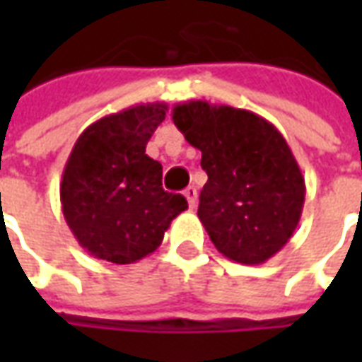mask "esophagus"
<instances>
[{
	"mask_svg": "<svg viewBox=\"0 0 362 362\" xmlns=\"http://www.w3.org/2000/svg\"><path fill=\"white\" fill-rule=\"evenodd\" d=\"M184 196H186V199H188L189 209H196V205H197V189L194 188V186H189V188L184 189Z\"/></svg>",
	"mask_w": 362,
	"mask_h": 362,
	"instance_id": "obj_1",
	"label": "esophagus"
}]
</instances>
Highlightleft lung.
Segmentation results:
<instances>
[{"label":"left lung","instance_id":"left-lung-1","mask_svg":"<svg viewBox=\"0 0 362 362\" xmlns=\"http://www.w3.org/2000/svg\"><path fill=\"white\" fill-rule=\"evenodd\" d=\"M173 122L202 151L197 217L215 248L236 264H266L291 240L306 196L285 137L254 112L207 100L176 104Z\"/></svg>","mask_w":362,"mask_h":362}]
</instances>
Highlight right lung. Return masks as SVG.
I'll return each mask as SVG.
<instances>
[{"mask_svg": "<svg viewBox=\"0 0 362 362\" xmlns=\"http://www.w3.org/2000/svg\"><path fill=\"white\" fill-rule=\"evenodd\" d=\"M168 106L135 104L90 124L75 141L59 184L67 227L90 256L135 264L157 250L186 197L163 189V166L145 155Z\"/></svg>", "mask_w": 362, "mask_h": 362, "instance_id": "right-lung-1", "label": "right lung"}]
</instances>
